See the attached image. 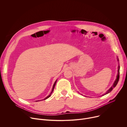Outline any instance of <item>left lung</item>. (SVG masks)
Returning a JSON list of instances; mask_svg holds the SVG:
<instances>
[{"instance_id":"1","label":"left lung","mask_w":127,"mask_h":127,"mask_svg":"<svg viewBox=\"0 0 127 127\" xmlns=\"http://www.w3.org/2000/svg\"><path fill=\"white\" fill-rule=\"evenodd\" d=\"M118 60V61H119L118 58V60ZM119 78H120V66L119 65V66H118V75H117V78L116 79V80H115V82H114L113 85H112V86H111V87L107 90V91L106 92L105 94H103V95H102V96H103V95H106V94H108L109 93H110V92L112 91V90L113 89V88L116 86L117 84L118 83V81H119Z\"/></svg>"}]
</instances>
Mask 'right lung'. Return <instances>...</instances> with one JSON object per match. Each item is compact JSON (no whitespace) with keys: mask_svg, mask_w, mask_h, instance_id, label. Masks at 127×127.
<instances>
[{"mask_svg":"<svg viewBox=\"0 0 127 127\" xmlns=\"http://www.w3.org/2000/svg\"><path fill=\"white\" fill-rule=\"evenodd\" d=\"M57 80H56V81L55 82V83H54V85H53V88H52V92H51V94H50V95H49L48 96H47L46 98H45L43 100H45V99H47V98H48L49 97H50L51 96V94H52V93H53V90H54V87H55V85H56V82H57ZM39 100H37L36 101H39Z\"/></svg>","mask_w":127,"mask_h":127,"instance_id":"obj_1","label":"right lung"}]
</instances>
